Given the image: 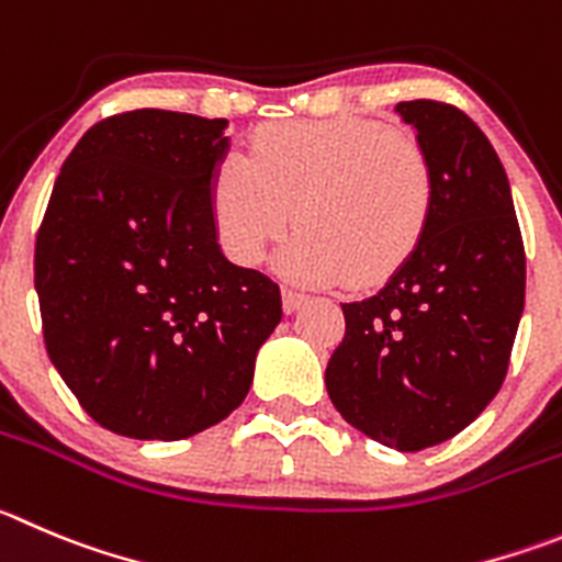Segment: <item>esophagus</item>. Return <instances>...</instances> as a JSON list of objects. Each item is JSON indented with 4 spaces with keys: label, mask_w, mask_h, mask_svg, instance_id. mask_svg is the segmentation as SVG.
Returning <instances> with one entry per match:
<instances>
[{
    "label": "esophagus",
    "mask_w": 562,
    "mask_h": 562,
    "mask_svg": "<svg viewBox=\"0 0 562 562\" xmlns=\"http://www.w3.org/2000/svg\"><path fill=\"white\" fill-rule=\"evenodd\" d=\"M307 302V296L305 293H296V291H282V311L288 313V316H291V313H296L299 307L305 305Z\"/></svg>",
    "instance_id": "34e87169"
}]
</instances>
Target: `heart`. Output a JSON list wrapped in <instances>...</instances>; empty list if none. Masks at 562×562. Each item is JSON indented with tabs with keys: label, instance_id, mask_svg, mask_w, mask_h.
I'll list each match as a JSON object with an SVG mask.
<instances>
[{
	"label": "heart",
	"instance_id": "1",
	"mask_svg": "<svg viewBox=\"0 0 562 562\" xmlns=\"http://www.w3.org/2000/svg\"><path fill=\"white\" fill-rule=\"evenodd\" d=\"M432 162L413 138L360 119L274 124L227 157L210 188L229 260L257 266L285 235L277 269L305 285L374 288L416 255L435 213Z\"/></svg>",
	"mask_w": 562,
	"mask_h": 562
}]
</instances>
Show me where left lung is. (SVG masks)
I'll use <instances>...</instances> for the list:
<instances>
[{
  "label": "left lung",
  "instance_id": "left-lung-1",
  "mask_svg": "<svg viewBox=\"0 0 562 562\" xmlns=\"http://www.w3.org/2000/svg\"><path fill=\"white\" fill-rule=\"evenodd\" d=\"M432 162L435 213L416 255L374 296L346 302L327 363L335 411L382 447L454 438L494 400L524 311L521 229L505 166L463 110L396 104Z\"/></svg>",
  "mask_w": 562,
  "mask_h": 562
}]
</instances>
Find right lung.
Returning a JSON list of instances; mask_svg holds the SVG:
<instances>
[{
    "label": "right lung",
    "instance_id": "right-lung-1",
    "mask_svg": "<svg viewBox=\"0 0 562 562\" xmlns=\"http://www.w3.org/2000/svg\"><path fill=\"white\" fill-rule=\"evenodd\" d=\"M227 119L133 110L63 162L35 240L49 360L88 416L138 440L224 422L282 318L277 282L229 263L210 188Z\"/></svg>",
    "mask_w": 562,
    "mask_h": 562
}]
</instances>
